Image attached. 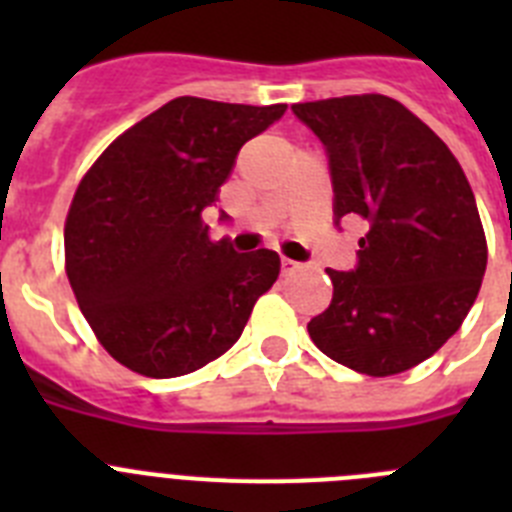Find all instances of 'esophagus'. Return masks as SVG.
<instances>
[{
	"label": "esophagus",
	"mask_w": 512,
	"mask_h": 512,
	"mask_svg": "<svg viewBox=\"0 0 512 512\" xmlns=\"http://www.w3.org/2000/svg\"><path fill=\"white\" fill-rule=\"evenodd\" d=\"M302 266L297 264V261H292V259H282V274L284 277H287V274H295V271H300Z\"/></svg>",
	"instance_id": "obj_1"
}]
</instances>
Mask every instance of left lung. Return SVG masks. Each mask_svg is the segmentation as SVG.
<instances>
[{"label":"left lung","instance_id":"left-lung-1","mask_svg":"<svg viewBox=\"0 0 512 512\" xmlns=\"http://www.w3.org/2000/svg\"><path fill=\"white\" fill-rule=\"evenodd\" d=\"M323 140L333 212L359 217L354 271L328 269L333 300L307 323L312 343L369 377L408 372L461 328L482 287L487 238L449 146L384 94L292 104Z\"/></svg>","mask_w":512,"mask_h":512}]
</instances>
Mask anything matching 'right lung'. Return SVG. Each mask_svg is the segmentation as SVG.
<instances>
[{
	"label": "right lung",
	"instance_id": "obj_1",
	"mask_svg": "<svg viewBox=\"0 0 512 512\" xmlns=\"http://www.w3.org/2000/svg\"><path fill=\"white\" fill-rule=\"evenodd\" d=\"M284 110L176 97L117 135L81 179L63 230L66 274L97 341L130 372L202 369L277 282V253L210 241L202 210L243 143Z\"/></svg>",
	"mask_w": 512,
	"mask_h": 512
}]
</instances>
